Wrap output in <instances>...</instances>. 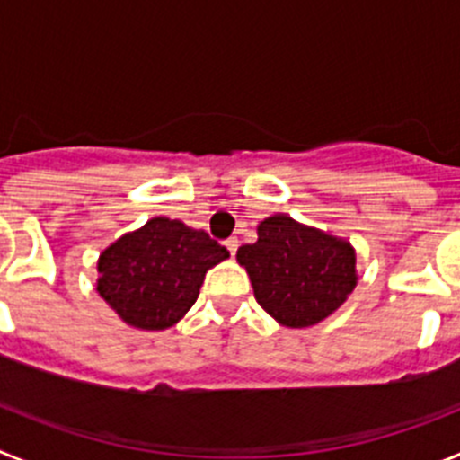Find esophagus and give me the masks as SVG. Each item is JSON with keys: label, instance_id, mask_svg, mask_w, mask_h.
Returning <instances> with one entry per match:
<instances>
[{"label": "esophagus", "instance_id": "34e87169", "mask_svg": "<svg viewBox=\"0 0 460 460\" xmlns=\"http://www.w3.org/2000/svg\"><path fill=\"white\" fill-rule=\"evenodd\" d=\"M226 249L230 251V255H234V253H237V249H239V242H237V237H230V239H226Z\"/></svg>", "mask_w": 460, "mask_h": 460}]
</instances>
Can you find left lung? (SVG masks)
<instances>
[{"label": "left lung", "mask_w": 460, "mask_h": 460, "mask_svg": "<svg viewBox=\"0 0 460 460\" xmlns=\"http://www.w3.org/2000/svg\"><path fill=\"white\" fill-rule=\"evenodd\" d=\"M258 304L283 327L323 323L357 286L350 242L304 226L288 214L260 221L258 242L237 251Z\"/></svg>", "instance_id": "left-lung-1"}]
</instances>
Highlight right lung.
Wrapping results in <instances>:
<instances>
[{
  "mask_svg": "<svg viewBox=\"0 0 460 460\" xmlns=\"http://www.w3.org/2000/svg\"><path fill=\"white\" fill-rule=\"evenodd\" d=\"M226 258L205 230L156 217L101 253L96 290L126 324L161 332L184 318L207 270Z\"/></svg>",
  "mask_w": 460,
  "mask_h": 460,
  "instance_id": "right-lung-1",
  "label": "right lung"
}]
</instances>
